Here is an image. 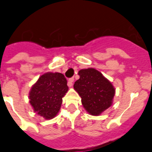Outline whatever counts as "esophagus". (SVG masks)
I'll use <instances>...</instances> for the list:
<instances>
[{
	"label": "esophagus",
	"mask_w": 152,
	"mask_h": 152,
	"mask_svg": "<svg viewBox=\"0 0 152 152\" xmlns=\"http://www.w3.org/2000/svg\"><path fill=\"white\" fill-rule=\"evenodd\" d=\"M73 81H74V78H70V79H69L67 83V86H69V87H72V86H73Z\"/></svg>",
	"instance_id": "1"
}]
</instances>
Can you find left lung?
<instances>
[{
    "label": "left lung",
    "instance_id": "1",
    "mask_svg": "<svg viewBox=\"0 0 152 152\" xmlns=\"http://www.w3.org/2000/svg\"><path fill=\"white\" fill-rule=\"evenodd\" d=\"M79 79L74 83L75 90L89 114L99 115L110 107L115 96L114 87L100 72L94 68L79 70Z\"/></svg>",
    "mask_w": 152,
    "mask_h": 152
}]
</instances>
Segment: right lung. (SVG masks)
Listing matches in <instances>:
<instances>
[{
  "label": "right lung",
  "mask_w": 152,
  "mask_h": 152,
  "mask_svg": "<svg viewBox=\"0 0 152 152\" xmlns=\"http://www.w3.org/2000/svg\"><path fill=\"white\" fill-rule=\"evenodd\" d=\"M67 81L62 73H44L32 86L30 103L37 114L52 119L59 112L62 97L68 91Z\"/></svg>",
  "instance_id": "add662e5"
}]
</instances>
